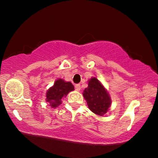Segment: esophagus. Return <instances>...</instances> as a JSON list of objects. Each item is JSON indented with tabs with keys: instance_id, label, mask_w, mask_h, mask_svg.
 <instances>
[{
	"instance_id": "1",
	"label": "esophagus",
	"mask_w": 158,
	"mask_h": 158,
	"mask_svg": "<svg viewBox=\"0 0 158 158\" xmlns=\"http://www.w3.org/2000/svg\"><path fill=\"white\" fill-rule=\"evenodd\" d=\"M75 89L77 90H80V89H81L80 85H79V84L75 85Z\"/></svg>"
}]
</instances>
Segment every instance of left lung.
Returning <instances> with one entry per match:
<instances>
[{
	"label": "left lung",
	"mask_w": 158,
	"mask_h": 158,
	"mask_svg": "<svg viewBox=\"0 0 158 158\" xmlns=\"http://www.w3.org/2000/svg\"><path fill=\"white\" fill-rule=\"evenodd\" d=\"M83 97L89 109L99 116L106 114L111 104L109 94L95 77H92L88 81V87L84 90Z\"/></svg>",
	"instance_id": "1"
}]
</instances>
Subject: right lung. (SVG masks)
<instances>
[{
	"instance_id": "1",
	"label": "right lung",
	"mask_w": 158,
	"mask_h": 158,
	"mask_svg": "<svg viewBox=\"0 0 158 158\" xmlns=\"http://www.w3.org/2000/svg\"><path fill=\"white\" fill-rule=\"evenodd\" d=\"M74 90L73 85L70 81H65L63 79H57L53 86L48 90L46 101L50 103L52 108H56L61 103V98L66 97L69 92Z\"/></svg>"
}]
</instances>
